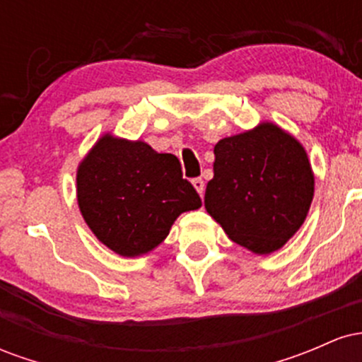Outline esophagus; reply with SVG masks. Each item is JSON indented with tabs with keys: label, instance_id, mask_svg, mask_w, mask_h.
<instances>
[{
	"label": "esophagus",
	"instance_id": "34e87169",
	"mask_svg": "<svg viewBox=\"0 0 362 362\" xmlns=\"http://www.w3.org/2000/svg\"><path fill=\"white\" fill-rule=\"evenodd\" d=\"M192 185H194V189L197 190L199 194H204V180H202V178H194L192 180Z\"/></svg>",
	"mask_w": 362,
	"mask_h": 362
}]
</instances>
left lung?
Instances as JSON below:
<instances>
[{
    "mask_svg": "<svg viewBox=\"0 0 362 362\" xmlns=\"http://www.w3.org/2000/svg\"><path fill=\"white\" fill-rule=\"evenodd\" d=\"M214 177L206 211L235 243L267 255L305 223L315 177L305 148L272 122L230 136L214 146Z\"/></svg>",
    "mask_w": 362,
    "mask_h": 362,
    "instance_id": "obj_1",
    "label": "left lung"
}]
</instances>
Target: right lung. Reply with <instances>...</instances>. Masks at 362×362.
Returning <instances> with one entry per match:
<instances>
[{
    "mask_svg": "<svg viewBox=\"0 0 362 362\" xmlns=\"http://www.w3.org/2000/svg\"><path fill=\"white\" fill-rule=\"evenodd\" d=\"M81 216L100 242L122 257L151 252L201 197L182 178L180 161L144 141L102 136L76 173Z\"/></svg>",
    "mask_w": 362,
    "mask_h": 362,
    "instance_id": "add662e5",
    "label": "right lung"
}]
</instances>
